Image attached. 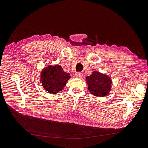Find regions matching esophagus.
Masks as SVG:
<instances>
[{"mask_svg": "<svg viewBox=\"0 0 148 148\" xmlns=\"http://www.w3.org/2000/svg\"><path fill=\"white\" fill-rule=\"evenodd\" d=\"M75 77H76V78L80 79V78H82V77L83 74H82V73H80V72H79V73H75Z\"/></svg>", "mask_w": 148, "mask_h": 148, "instance_id": "1", "label": "esophagus"}]
</instances>
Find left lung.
Returning a JSON list of instances; mask_svg holds the SVG:
<instances>
[{
    "label": "left lung",
    "mask_w": 148,
    "mask_h": 148,
    "mask_svg": "<svg viewBox=\"0 0 148 148\" xmlns=\"http://www.w3.org/2000/svg\"><path fill=\"white\" fill-rule=\"evenodd\" d=\"M89 92L96 97H105L111 90L112 80L110 77L99 71H93L86 77Z\"/></svg>",
    "instance_id": "obj_1"
}]
</instances>
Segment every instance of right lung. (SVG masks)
Masks as SVG:
<instances>
[{
  "mask_svg": "<svg viewBox=\"0 0 148 148\" xmlns=\"http://www.w3.org/2000/svg\"><path fill=\"white\" fill-rule=\"evenodd\" d=\"M40 77V83L45 91L51 94H57L62 91L71 75L63 71L61 66L56 65L43 68Z\"/></svg>",
  "mask_w": 148,
  "mask_h": 148,
  "instance_id": "1",
  "label": "right lung"
}]
</instances>
